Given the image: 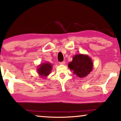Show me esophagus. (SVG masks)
Listing matches in <instances>:
<instances>
[{
    "label": "esophagus",
    "mask_w": 121,
    "mask_h": 121,
    "mask_svg": "<svg viewBox=\"0 0 121 121\" xmlns=\"http://www.w3.org/2000/svg\"><path fill=\"white\" fill-rule=\"evenodd\" d=\"M60 65H65V61H62V62H60Z\"/></svg>",
    "instance_id": "esophagus-1"
}]
</instances>
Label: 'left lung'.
<instances>
[{"label":"left lung","instance_id":"8db88e82","mask_svg":"<svg viewBox=\"0 0 121 121\" xmlns=\"http://www.w3.org/2000/svg\"><path fill=\"white\" fill-rule=\"evenodd\" d=\"M68 67L77 76L84 78L92 70L93 63L89 56L78 54L73 56L72 61L69 63Z\"/></svg>","mask_w":121,"mask_h":121}]
</instances>
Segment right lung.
Listing matches in <instances>:
<instances>
[{"label": "right lung", "instance_id": "right-lung-1", "mask_svg": "<svg viewBox=\"0 0 121 121\" xmlns=\"http://www.w3.org/2000/svg\"><path fill=\"white\" fill-rule=\"evenodd\" d=\"M52 69V65L51 63L44 62L41 63L37 67V73L41 77L48 76L50 74Z\"/></svg>", "mask_w": 121, "mask_h": 121}]
</instances>
